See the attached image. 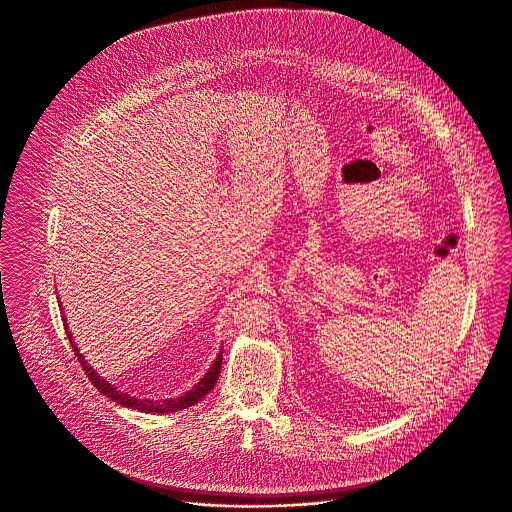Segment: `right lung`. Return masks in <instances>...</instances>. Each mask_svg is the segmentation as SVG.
Wrapping results in <instances>:
<instances>
[{
    "instance_id": "add662e5",
    "label": "right lung",
    "mask_w": 512,
    "mask_h": 512,
    "mask_svg": "<svg viewBox=\"0 0 512 512\" xmlns=\"http://www.w3.org/2000/svg\"><path fill=\"white\" fill-rule=\"evenodd\" d=\"M63 326H65V330H67V324H65V316H63ZM67 338L71 341V345H73V351H75V355H77V359L81 361V365H83V371L87 373V377L91 379V383L105 395V397H109V399H113V401H117L119 405H123V407H129V409H137V411H143V413H174V411H182V409H186V407H192L194 403H198V401H202L208 393H210V389L214 387V383H216V379H218V375H220V367H222V351L216 355V359H214V363L210 365V369L204 373V377L190 389V391H186L184 395H180V397H176V399H163V401H149V399H137V397H129L127 393H121V391H117L109 381H105V379H101L97 373H95V369L83 359V355L79 353V349H77V345L73 343V338H71V332L67 330Z\"/></svg>"
}]
</instances>
